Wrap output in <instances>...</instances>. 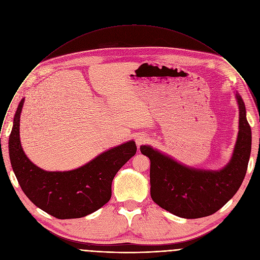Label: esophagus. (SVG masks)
Masks as SVG:
<instances>
[{
	"instance_id": "esophagus-1",
	"label": "esophagus",
	"mask_w": 260,
	"mask_h": 260,
	"mask_svg": "<svg viewBox=\"0 0 260 260\" xmlns=\"http://www.w3.org/2000/svg\"><path fill=\"white\" fill-rule=\"evenodd\" d=\"M147 142H148V138H147V136H145V135H139V136H137V138H136V143H137L138 147H140L141 145L146 144Z\"/></svg>"
}]
</instances>
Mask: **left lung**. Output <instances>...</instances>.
Here are the masks:
<instances>
[{"instance_id": "left-lung-1", "label": "left lung", "mask_w": 260, "mask_h": 260, "mask_svg": "<svg viewBox=\"0 0 260 260\" xmlns=\"http://www.w3.org/2000/svg\"><path fill=\"white\" fill-rule=\"evenodd\" d=\"M237 100L240 131L232 160L224 169L217 172L190 169L150 146H141L142 154L151 162V198L159 207L182 218H202L216 213L239 190L251 153V127L245 104L238 93Z\"/></svg>"}]
</instances>
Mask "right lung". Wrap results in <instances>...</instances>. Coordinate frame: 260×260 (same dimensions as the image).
Returning <instances> with one entry per match:
<instances>
[{
  "label": "right lung",
  "instance_id": "add662e5",
  "mask_svg": "<svg viewBox=\"0 0 260 260\" xmlns=\"http://www.w3.org/2000/svg\"><path fill=\"white\" fill-rule=\"evenodd\" d=\"M21 100L14 116L9 138L13 172L24 194L44 212L58 219H74L89 215L107 204L111 185L122 166L137 152L134 141L112 148L87 165L69 172H46L25 156L19 141Z\"/></svg>",
  "mask_w": 260,
  "mask_h": 260
}]
</instances>
